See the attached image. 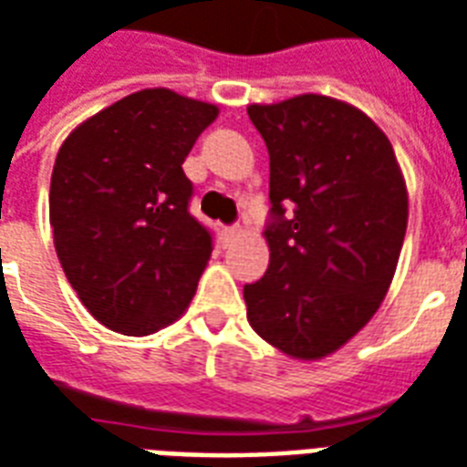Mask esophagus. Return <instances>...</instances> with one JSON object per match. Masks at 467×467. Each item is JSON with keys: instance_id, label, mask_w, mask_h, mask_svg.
I'll return each instance as SVG.
<instances>
[{"instance_id": "34e87169", "label": "esophagus", "mask_w": 467, "mask_h": 467, "mask_svg": "<svg viewBox=\"0 0 467 467\" xmlns=\"http://www.w3.org/2000/svg\"><path fill=\"white\" fill-rule=\"evenodd\" d=\"M241 236V226H226V229H223V238H238Z\"/></svg>"}]
</instances>
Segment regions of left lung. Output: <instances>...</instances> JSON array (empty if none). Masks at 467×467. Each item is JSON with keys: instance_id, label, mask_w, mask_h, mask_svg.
<instances>
[{"instance_id": "1", "label": "left lung", "mask_w": 467, "mask_h": 467, "mask_svg": "<svg viewBox=\"0 0 467 467\" xmlns=\"http://www.w3.org/2000/svg\"><path fill=\"white\" fill-rule=\"evenodd\" d=\"M271 157V263L244 287L248 322L293 359H322L379 310L409 221L394 147L327 96L248 105Z\"/></svg>"}]
</instances>
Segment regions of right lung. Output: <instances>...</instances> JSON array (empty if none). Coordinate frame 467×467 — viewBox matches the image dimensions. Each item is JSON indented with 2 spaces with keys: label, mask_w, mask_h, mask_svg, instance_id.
<instances>
[{
  "label": "right lung",
  "mask_w": 467,
  "mask_h": 467,
  "mask_svg": "<svg viewBox=\"0 0 467 467\" xmlns=\"http://www.w3.org/2000/svg\"><path fill=\"white\" fill-rule=\"evenodd\" d=\"M219 108L145 88L80 122L56 154L48 194L54 246L86 310L145 337L182 317L212 255L189 213V150Z\"/></svg>",
  "instance_id": "add662e5"
}]
</instances>
